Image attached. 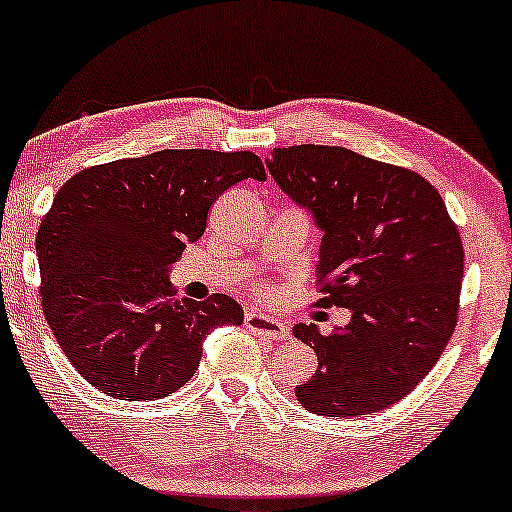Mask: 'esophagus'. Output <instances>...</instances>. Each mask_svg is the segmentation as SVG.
Listing matches in <instances>:
<instances>
[{"label": "esophagus", "instance_id": "obj_1", "mask_svg": "<svg viewBox=\"0 0 512 512\" xmlns=\"http://www.w3.org/2000/svg\"><path fill=\"white\" fill-rule=\"evenodd\" d=\"M244 326H247L251 333L261 335V338H270V340L289 338V328H286L282 321L275 317H268V314H261V312L244 314Z\"/></svg>", "mask_w": 512, "mask_h": 512}]
</instances>
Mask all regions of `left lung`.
<instances>
[{"label": "left lung", "instance_id": "8db88e82", "mask_svg": "<svg viewBox=\"0 0 512 512\" xmlns=\"http://www.w3.org/2000/svg\"><path fill=\"white\" fill-rule=\"evenodd\" d=\"M270 156L272 179L324 233L317 307L352 312L331 333L293 326L319 359L298 401L326 417L389 408L431 373L457 326L459 230L436 188L405 167L319 144Z\"/></svg>", "mask_w": 512, "mask_h": 512}]
</instances>
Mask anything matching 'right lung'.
Segmentation results:
<instances>
[{"mask_svg": "<svg viewBox=\"0 0 512 512\" xmlns=\"http://www.w3.org/2000/svg\"><path fill=\"white\" fill-rule=\"evenodd\" d=\"M242 179L265 181L251 151L165 149L74 174L37 233L41 307L72 366L102 394L156 401L198 370L237 300L174 298L170 265L200 240L209 207Z\"/></svg>", "mask_w": 512, "mask_h": 512, "instance_id": "obj_1", "label": "right lung"}]
</instances>
